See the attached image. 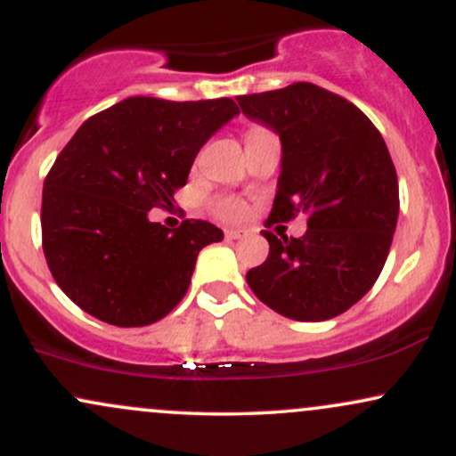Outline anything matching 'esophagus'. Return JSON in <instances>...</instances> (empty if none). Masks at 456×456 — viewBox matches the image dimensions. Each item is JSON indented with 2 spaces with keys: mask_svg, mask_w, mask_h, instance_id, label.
Masks as SVG:
<instances>
[{
  "mask_svg": "<svg viewBox=\"0 0 456 456\" xmlns=\"http://www.w3.org/2000/svg\"><path fill=\"white\" fill-rule=\"evenodd\" d=\"M246 235V232H240V229H227L224 232V238L229 240V242H235V240H242Z\"/></svg>",
  "mask_w": 456,
  "mask_h": 456,
  "instance_id": "34e87169",
  "label": "esophagus"
}]
</instances>
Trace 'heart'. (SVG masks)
<instances>
[{
	"label": "heart",
	"mask_w": 456,
	"mask_h": 456,
	"mask_svg": "<svg viewBox=\"0 0 456 456\" xmlns=\"http://www.w3.org/2000/svg\"><path fill=\"white\" fill-rule=\"evenodd\" d=\"M214 212H216V216L223 218V221L235 223L240 221V218H244L246 206L235 197H223L214 203Z\"/></svg>",
	"instance_id": "1"
}]
</instances>
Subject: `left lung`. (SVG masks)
Here are the masks:
<instances>
[{"label":"left lung","mask_w":456,"mask_h":456,"mask_svg":"<svg viewBox=\"0 0 456 456\" xmlns=\"http://www.w3.org/2000/svg\"><path fill=\"white\" fill-rule=\"evenodd\" d=\"M235 101L281 139L270 221L308 216L302 238L264 232L268 259L246 272V282L282 317L341 315L378 281L399 218V180L384 137L355 104L313 83Z\"/></svg>","instance_id":"1"}]
</instances>
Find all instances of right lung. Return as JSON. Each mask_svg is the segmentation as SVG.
<instances>
[{"mask_svg": "<svg viewBox=\"0 0 456 456\" xmlns=\"http://www.w3.org/2000/svg\"><path fill=\"white\" fill-rule=\"evenodd\" d=\"M232 98L133 96L83 122L43 191V248L61 291L101 322L150 326L180 305L199 250L221 242L206 221L151 223L174 208L199 150L238 115Z\"/></svg>", "mask_w": 456, "mask_h": 456, "instance_id": "add662e5", "label": "right lung"}]
</instances>
